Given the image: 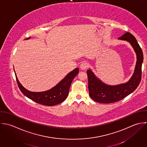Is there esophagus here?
<instances>
[{
  "label": "esophagus",
  "instance_id": "obj_1",
  "mask_svg": "<svg viewBox=\"0 0 147 147\" xmlns=\"http://www.w3.org/2000/svg\"><path fill=\"white\" fill-rule=\"evenodd\" d=\"M88 67V64L86 62H83L80 65V68L82 70L86 69Z\"/></svg>",
  "mask_w": 147,
  "mask_h": 147
}]
</instances>
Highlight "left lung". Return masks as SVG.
Here are the masks:
<instances>
[{"mask_svg":"<svg viewBox=\"0 0 147 147\" xmlns=\"http://www.w3.org/2000/svg\"><path fill=\"white\" fill-rule=\"evenodd\" d=\"M118 39L128 42L134 49L137 57L135 70L132 76L127 82L111 86L99 79L91 69H88L87 73L90 96L98 102L111 103L125 98L137 88L142 79L143 53L136 38L129 32H127Z\"/></svg>","mask_w":147,"mask_h":147,"instance_id":"left-lung-1","label":"left lung"}]
</instances>
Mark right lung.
Returning <instances> with one entry per match:
<instances>
[{"mask_svg":"<svg viewBox=\"0 0 147 147\" xmlns=\"http://www.w3.org/2000/svg\"><path fill=\"white\" fill-rule=\"evenodd\" d=\"M28 38L27 39H29ZM79 73L76 68L68 73L57 84L49 90L43 92H31L26 89L19 82L16 73V79L21 92L27 98L38 104L47 106H53L64 101L67 98L71 84L74 78Z\"/></svg>","mask_w":147,"mask_h":147,"instance_id":"obj_1","label":"right lung"}]
</instances>
